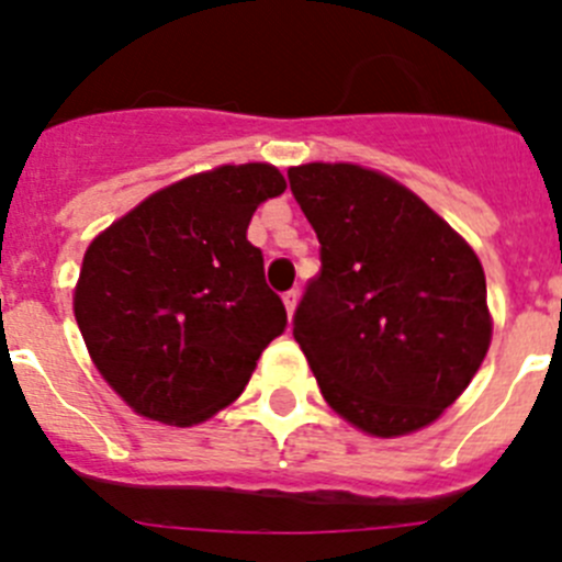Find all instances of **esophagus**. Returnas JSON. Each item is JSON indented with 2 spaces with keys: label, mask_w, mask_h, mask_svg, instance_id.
<instances>
[{
  "label": "esophagus",
  "mask_w": 562,
  "mask_h": 562,
  "mask_svg": "<svg viewBox=\"0 0 562 562\" xmlns=\"http://www.w3.org/2000/svg\"><path fill=\"white\" fill-rule=\"evenodd\" d=\"M296 302H299V293L296 291H285L282 293V305H285L288 316L293 318V311H296Z\"/></svg>",
  "instance_id": "esophagus-1"
}]
</instances>
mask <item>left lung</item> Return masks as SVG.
<instances>
[{
  "instance_id": "left-lung-1",
  "label": "left lung",
  "mask_w": 562,
  "mask_h": 562,
  "mask_svg": "<svg viewBox=\"0 0 562 562\" xmlns=\"http://www.w3.org/2000/svg\"><path fill=\"white\" fill-rule=\"evenodd\" d=\"M288 180L322 244L293 338L324 402L371 438L429 427L474 380L494 335L480 257L382 171L302 162Z\"/></svg>"
}]
</instances>
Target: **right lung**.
Returning <instances> with one entry per match:
<instances>
[{
  "label": "right lung",
  "instance_id": "obj_1",
  "mask_svg": "<svg viewBox=\"0 0 562 562\" xmlns=\"http://www.w3.org/2000/svg\"><path fill=\"white\" fill-rule=\"evenodd\" d=\"M282 191L271 162H227L160 188L88 244L77 327L102 380L138 416L207 422L285 333L263 255L246 240L260 202Z\"/></svg>",
  "mask_w": 562,
  "mask_h": 562
}]
</instances>
